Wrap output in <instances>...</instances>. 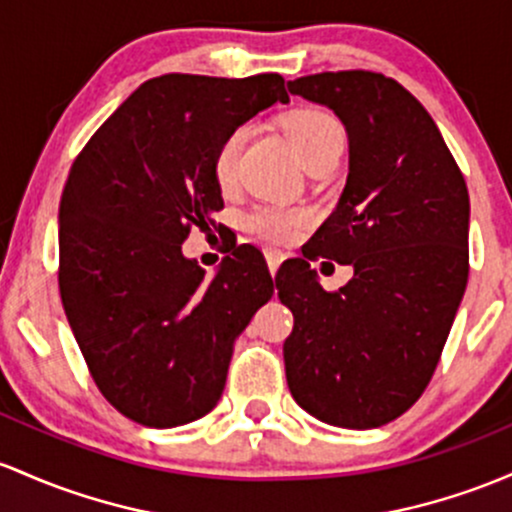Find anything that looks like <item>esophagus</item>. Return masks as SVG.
<instances>
[{
    "label": "esophagus",
    "instance_id": "34e87169",
    "mask_svg": "<svg viewBox=\"0 0 512 512\" xmlns=\"http://www.w3.org/2000/svg\"><path fill=\"white\" fill-rule=\"evenodd\" d=\"M265 257H267V267H269V274H277V269H279V265H282L284 262V252H279V250H265Z\"/></svg>",
    "mask_w": 512,
    "mask_h": 512
}]
</instances>
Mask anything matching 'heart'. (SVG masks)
Returning a JSON list of instances; mask_svg holds the SVG:
<instances>
[{
	"label": "heart",
	"instance_id": "heart-1",
	"mask_svg": "<svg viewBox=\"0 0 512 512\" xmlns=\"http://www.w3.org/2000/svg\"><path fill=\"white\" fill-rule=\"evenodd\" d=\"M286 136L294 143L296 153L311 167L313 162L323 160V157L340 155L345 148V131H342L340 121L328 111L316 109V106H306V109H296L286 116L284 121ZM247 126H238L228 133L218 145L216 155H213V177H216L218 187L230 189L238 177V157L243 150ZM308 223V211L303 209H284V206L262 204L255 206L252 211L245 213L243 226L252 235L272 240V243H286V240L296 238L301 228Z\"/></svg>",
	"mask_w": 512,
	"mask_h": 512
}]
</instances>
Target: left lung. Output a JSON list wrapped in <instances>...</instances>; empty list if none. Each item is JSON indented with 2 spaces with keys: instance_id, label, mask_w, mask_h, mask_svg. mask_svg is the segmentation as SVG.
Segmentation results:
<instances>
[{
  "instance_id": "8db88e82",
  "label": "left lung",
  "mask_w": 512,
  "mask_h": 512,
  "mask_svg": "<svg viewBox=\"0 0 512 512\" xmlns=\"http://www.w3.org/2000/svg\"><path fill=\"white\" fill-rule=\"evenodd\" d=\"M286 87L333 109L350 140L338 209L274 277L294 313L286 381L313 418L379 428L418 401L440 362L469 279V192L440 128L391 77L320 72ZM318 256L356 277L325 292L310 269Z\"/></svg>"
}]
</instances>
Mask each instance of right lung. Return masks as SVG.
Masks as SVG:
<instances>
[{"label": "right lung", "mask_w": 512, "mask_h": 512, "mask_svg": "<svg viewBox=\"0 0 512 512\" xmlns=\"http://www.w3.org/2000/svg\"><path fill=\"white\" fill-rule=\"evenodd\" d=\"M289 101L277 72L143 82L89 138L60 199V299L94 384L126 418L177 428L221 398L233 342L272 299L267 265L235 247L213 279L182 255L223 209L213 155Z\"/></svg>", "instance_id": "add662e5"}]
</instances>
